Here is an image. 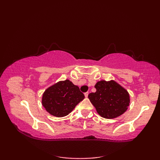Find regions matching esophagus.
<instances>
[{"mask_svg":"<svg viewBox=\"0 0 160 160\" xmlns=\"http://www.w3.org/2000/svg\"><path fill=\"white\" fill-rule=\"evenodd\" d=\"M88 95H89V92H86V93H84V96H85L86 98H87V97H88Z\"/></svg>","mask_w":160,"mask_h":160,"instance_id":"1","label":"esophagus"}]
</instances>
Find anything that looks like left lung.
I'll return each mask as SVG.
<instances>
[{
	"label": "left lung",
	"instance_id": "obj_1",
	"mask_svg": "<svg viewBox=\"0 0 160 160\" xmlns=\"http://www.w3.org/2000/svg\"><path fill=\"white\" fill-rule=\"evenodd\" d=\"M96 91L88 98L101 117L113 119L128 109L130 96L123 87L115 80H100L96 84Z\"/></svg>",
	"mask_w": 160,
	"mask_h": 160
}]
</instances>
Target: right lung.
<instances>
[{
	"label": "right lung",
	"mask_w": 160,
	"mask_h": 160,
	"mask_svg": "<svg viewBox=\"0 0 160 160\" xmlns=\"http://www.w3.org/2000/svg\"><path fill=\"white\" fill-rule=\"evenodd\" d=\"M84 98L79 87L66 80L47 88L42 94V104L49 114L62 118L69 115Z\"/></svg>",
	"instance_id": "1"
}]
</instances>
